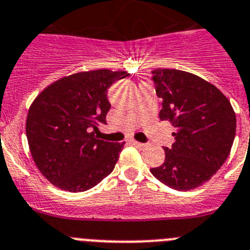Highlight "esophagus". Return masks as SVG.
<instances>
[{
    "instance_id": "obj_1",
    "label": "esophagus",
    "mask_w": 250,
    "mask_h": 250,
    "mask_svg": "<svg viewBox=\"0 0 250 250\" xmlns=\"http://www.w3.org/2000/svg\"><path fill=\"white\" fill-rule=\"evenodd\" d=\"M132 145L137 148H143L146 146V145H143V143H141V142H137V141H132Z\"/></svg>"
}]
</instances>
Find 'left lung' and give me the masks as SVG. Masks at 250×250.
<instances>
[{"mask_svg":"<svg viewBox=\"0 0 250 250\" xmlns=\"http://www.w3.org/2000/svg\"><path fill=\"white\" fill-rule=\"evenodd\" d=\"M153 81L163 100L159 118L177 130L172 148H163V164L150 173L173 189H194L228 158L235 137V112L214 84L189 72L157 68Z\"/></svg>","mask_w":250,"mask_h":250,"instance_id":"obj_1","label":"left lung"}]
</instances>
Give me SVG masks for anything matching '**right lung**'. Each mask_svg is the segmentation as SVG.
Listing matches in <instances>:
<instances>
[{
  "label": "right lung",
  "mask_w": 250,
  "mask_h": 250,
  "mask_svg": "<svg viewBox=\"0 0 250 250\" xmlns=\"http://www.w3.org/2000/svg\"><path fill=\"white\" fill-rule=\"evenodd\" d=\"M128 76L105 68L78 72L35 98L27 114V141L38 170L53 186L84 192L111 174L125 142H105L94 133L111 108L108 88Z\"/></svg>",
  "instance_id": "obj_1"
}]
</instances>
